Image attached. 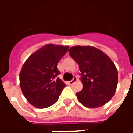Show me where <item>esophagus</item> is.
Here are the masks:
<instances>
[{"label":"esophagus","instance_id":"1","mask_svg":"<svg viewBox=\"0 0 133 133\" xmlns=\"http://www.w3.org/2000/svg\"><path fill=\"white\" fill-rule=\"evenodd\" d=\"M77 81H78V78H77L76 76H75V77H73L72 81H69V84L70 85H72V84L74 83H75Z\"/></svg>","mask_w":133,"mask_h":133}]
</instances>
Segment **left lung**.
Returning a JSON list of instances; mask_svg holds the SVG:
<instances>
[{
	"mask_svg": "<svg viewBox=\"0 0 133 133\" xmlns=\"http://www.w3.org/2000/svg\"><path fill=\"white\" fill-rule=\"evenodd\" d=\"M68 52L81 71L83 88L76 93L79 102L90 108L104 105L113 97L117 88L118 73L114 63L95 47L76 45Z\"/></svg>",
	"mask_w": 133,
	"mask_h": 133,
	"instance_id": "1",
	"label": "left lung"
}]
</instances>
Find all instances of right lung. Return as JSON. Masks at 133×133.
I'll use <instances>...</instances> for the list:
<instances>
[{
  "label": "right lung",
  "instance_id": "1",
  "mask_svg": "<svg viewBox=\"0 0 133 133\" xmlns=\"http://www.w3.org/2000/svg\"><path fill=\"white\" fill-rule=\"evenodd\" d=\"M68 46L48 44L28 58L20 72V86L29 103L45 108L58 101L66 85L58 78L57 65Z\"/></svg>",
  "mask_w": 133,
  "mask_h": 133
}]
</instances>
